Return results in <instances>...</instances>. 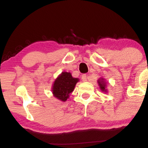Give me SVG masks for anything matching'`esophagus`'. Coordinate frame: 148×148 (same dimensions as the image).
Wrapping results in <instances>:
<instances>
[{
  "label": "esophagus",
  "instance_id": "esophagus-1",
  "mask_svg": "<svg viewBox=\"0 0 148 148\" xmlns=\"http://www.w3.org/2000/svg\"><path fill=\"white\" fill-rule=\"evenodd\" d=\"M81 79H82L83 81L86 82V81H87V75H86V74H83Z\"/></svg>",
  "mask_w": 148,
  "mask_h": 148
}]
</instances>
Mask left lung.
<instances>
[{
	"mask_svg": "<svg viewBox=\"0 0 148 148\" xmlns=\"http://www.w3.org/2000/svg\"><path fill=\"white\" fill-rule=\"evenodd\" d=\"M98 84H99V88L100 89H101V90L102 92H107V90L106 89V85L103 79H100L98 80Z\"/></svg>",
	"mask_w": 148,
	"mask_h": 148,
	"instance_id": "1",
	"label": "left lung"
}]
</instances>
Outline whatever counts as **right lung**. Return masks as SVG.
<instances>
[{"mask_svg":"<svg viewBox=\"0 0 148 148\" xmlns=\"http://www.w3.org/2000/svg\"><path fill=\"white\" fill-rule=\"evenodd\" d=\"M79 81L77 78L72 77L70 72H63L58 76L52 86L53 96L60 101H65L72 92L76 83Z\"/></svg>","mask_w":148,"mask_h":148,"instance_id":"1","label":"right lung"}]
</instances>
